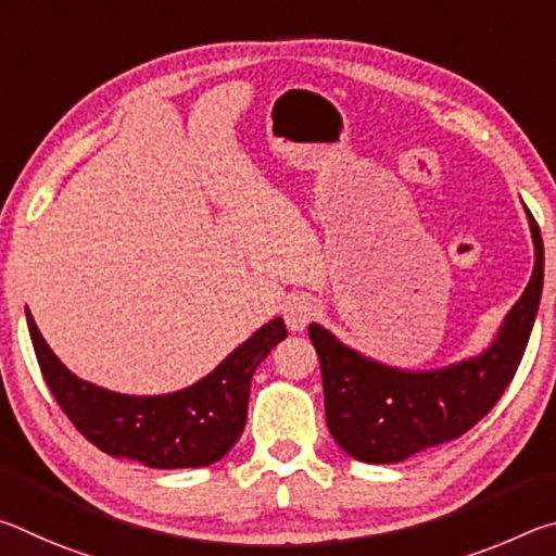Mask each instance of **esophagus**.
<instances>
[{
    "label": "esophagus",
    "mask_w": 556,
    "mask_h": 556,
    "mask_svg": "<svg viewBox=\"0 0 556 556\" xmlns=\"http://www.w3.org/2000/svg\"><path fill=\"white\" fill-rule=\"evenodd\" d=\"M316 316H318V306L308 296H294L285 304V321L291 331H304Z\"/></svg>",
    "instance_id": "34e87169"
}]
</instances>
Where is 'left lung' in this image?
<instances>
[{"instance_id": "8db88e82", "label": "left lung", "mask_w": 556, "mask_h": 556, "mask_svg": "<svg viewBox=\"0 0 556 556\" xmlns=\"http://www.w3.org/2000/svg\"><path fill=\"white\" fill-rule=\"evenodd\" d=\"M530 218L534 269L495 341L481 355L441 370H397L343 345L324 326H308L318 353L326 425L336 444L363 464H397L476 427L513 382L544 281L540 225Z\"/></svg>"}]
</instances>
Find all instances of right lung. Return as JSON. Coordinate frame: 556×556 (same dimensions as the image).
<instances>
[{
  "instance_id": "1",
  "label": "right lung",
  "mask_w": 556,
  "mask_h": 556,
  "mask_svg": "<svg viewBox=\"0 0 556 556\" xmlns=\"http://www.w3.org/2000/svg\"><path fill=\"white\" fill-rule=\"evenodd\" d=\"M26 321L43 380L73 427L105 454L149 468H201L228 454L248 421L252 375L287 338L285 321L271 318L191 388L131 397L75 378L43 341L29 312Z\"/></svg>"
}]
</instances>
